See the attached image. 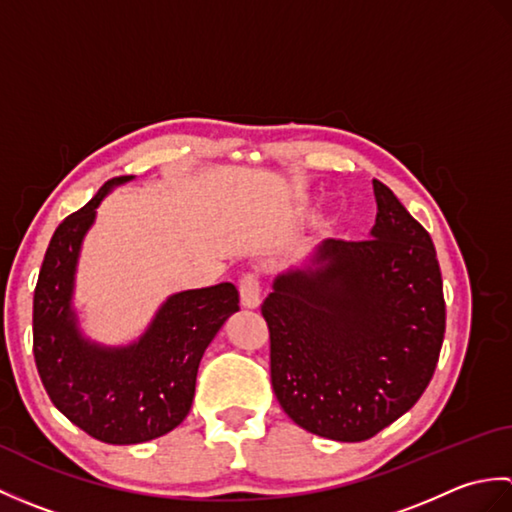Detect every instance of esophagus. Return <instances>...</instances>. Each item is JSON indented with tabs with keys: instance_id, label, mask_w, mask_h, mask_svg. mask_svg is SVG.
<instances>
[{
	"instance_id": "1",
	"label": "esophagus",
	"mask_w": 512,
	"mask_h": 512,
	"mask_svg": "<svg viewBox=\"0 0 512 512\" xmlns=\"http://www.w3.org/2000/svg\"><path fill=\"white\" fill-rule=\"evenodd\" d=\"M239 299L244 308H257L262 303V288H259V277L255 273H246L239 279Z\"/></svg>"
}]
</instances>
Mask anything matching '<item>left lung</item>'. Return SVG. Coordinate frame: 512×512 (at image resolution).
I'll return each mask as SVG.
<instances>
[{
  "label": "left lung",
  "instance_id": "obj_1",
  "mask_svg": "<svg viewBox=\"0 0 512 512\" xmlns=\"http://www.w3.org/2000/svg\"><path fill=\"white\" fill-rule=\"evenodd\" d=\"M374 195L369 239H325L262 303L281 409L336 442L369 440L416 405L447 321L429 233L383 182Z\"/></svg>",
  "mask_w": 512,
  "mask_h": 512
}]
</instances>
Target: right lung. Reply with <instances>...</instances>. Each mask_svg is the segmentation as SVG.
<instances>
[{"mask_svg": "<svg viewBox=\"0 0 512 512\" xmlns=\"http://www.w3.org/2000/svg\"><path fill=\"white\" fill-rule=\"evenodd\" d=\"M54 231L32 301V352L52 405L88 436L107 444H138L165 436L187 418L202 354L224 321L239 310L233 284L171 295L145 334L125 347L85 339L72 308L74 273L96 206L112 187Z\"/></svg>", "mask_w": 512, "mask_h": 512, "instance_id": "add662e5", "label": "right lung"}]
</instances>
